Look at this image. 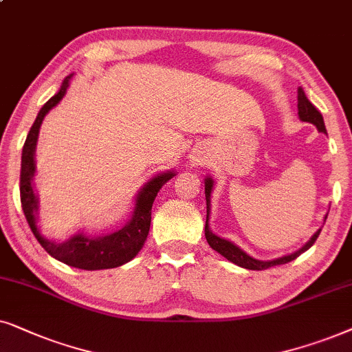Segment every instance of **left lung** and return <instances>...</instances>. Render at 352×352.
I'll list each match as a JSON object with an SVG mask.
<instances>
[{"mask_svg": "<svg viewBox=\"0 0 352 352\" xmlns=\"http://www.w3.org/2000/svg\"><path fill=\"white\" fill-rule=\"evenodd\" d=\"M298 116L299 119L302 122H309V124H314L317 127L318 132H323L327 133V129H325V124H323V117L320 112L316 106L312 104L311 101L307 100V96L304 95L302 88H298ZM212 186H214V180L208 177V179L204 180V193H206V204H208V215H206V227H204V235H206V240H208L209 246L212 248L214 251H217L219 254H222L225 259H228L233 264L243 267V269H250V270H265L269 269V267H274V265H280V264H287V262H292L293 259H296L299 254H302L304 251H307L309 248H311L316 240L320 235V230H317L314 233L311 240H309L306 245H304L301 250H298L296 252H293V254H288V256H283V257H278V259H274V261H257L254 257H251L250 254H246L245 251L240 250L236 245H233L232 241L228 240H223V238H220L215 235V233L210 232L209 228V214H210V193H212ZM329 215V214H327ZM327 219V217H325Z\"/></svg>", "mask_w": 352, "mask_h": 352, "instance_id": "1", "label": "left lung"}]
</instances>
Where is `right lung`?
Wrapping results in <instances>:
<instances>
[{"label": "right lung", "instance_id": "right-lung-1", "mask_svg": "<svg viewBox=\"0 0 352 352\" xmlns=\"http://www.w3.org/2000/svg\"><path fill=\"white\" fill-rule=\"evenodd\" d=\"M72 74L64 78L59 91L45 102L38 116L32 125L29 135H27L25 143L22 148V162H21V203L23 214H25L27 222H29L32 232L41 246L45 248L50 256L58 259L70 267H77L82 270H101V269H114L125 262L132 261L138 251L142 250L146 236L149 233V225H151V208L157 191L167 184L175 173L166 172L153 177L146 185L140 190L137 195V204H135L132 219L129 220L120 230L109 235L102 236H88L85 233H77L70 236L69 240L63 243H56L41 235L36 225V210H38V199L34 191L35 173V146L38 140L40 125L45 116L63 100L65 91L69 88V82Z\"/></svg>", "mask_w": 352, "mask_h": 352}]
</instances>
